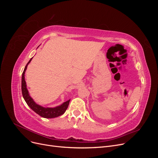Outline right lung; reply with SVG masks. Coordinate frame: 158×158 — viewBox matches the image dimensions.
I'll list each match as a JSON object with an SVG mask.
<instances>
[{"label":"right lung","instance_id":"obj_1","mask_svg":"<svg viewBox=\"0 0 158 158\" xmlns=\"http://www.w3.org/2000/svg\"><path fill=\"white\" fill-rule=\"evenodd\" d=\"M31 59L30 60V61L28 62L27 64H26L24 70L23 71L22 76V93L23 99H24L26 103L27 104V106H29L33 111H35L37 114H38L39 115H40L42 117L51 118H55V117H57L62 115V114L64 113L66 110L67 109L70 99L68 100V101L63 103L60 106L56 107L55 108H48V107L45 108L39 106V105L36 104L34 102H33L32 98L30 96L29 94H28V91L26 88V81L24 79V74H25L26 70L27 69V64L30 63Z\"/></svg>","mask_w":158,"mask_h":158}]
</instances>
